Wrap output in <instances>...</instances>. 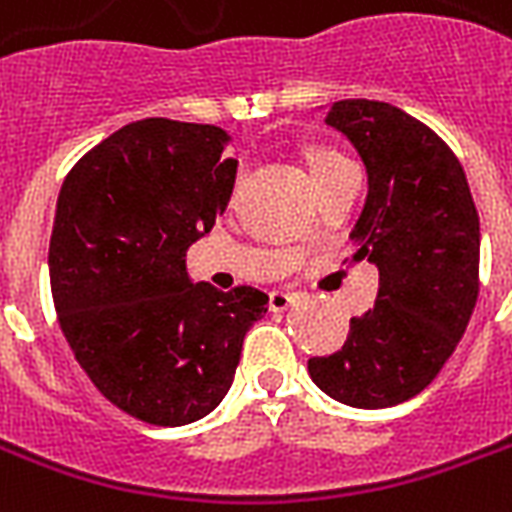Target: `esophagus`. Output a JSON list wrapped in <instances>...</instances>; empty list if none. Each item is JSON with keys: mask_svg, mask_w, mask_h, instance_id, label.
Listing matches in <instances>:
<instances>
[{"mask_svg": "<svg viewBox=\"0 0 512 512\" xmlns=\"http://www.w3.org/2000/svg\"><path fill=\"white\" fill-rule=\"evenodd\" d=\"M292 303H295V295H292V292L273 290L271 295H268V308H271V311H287Z\"/></svg>", "mask_w": 512, "mask_h": 512, "instance_id": "obj_1", "label": "esophagus"}]
</instances>
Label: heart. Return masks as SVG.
<instances>
[{
  "label": "heart",
  "mask_w": 512,
  "mask_h": 512,
  "mask_svg": "<svg viewBox=\"0 0 512 512\" xmlns=\"http://www.w3.org/2000/svg\"><path fill=\"white\" fill-rule=\"evenodd\" d=\"M343 161H346L343 155H338L335 150H325V147H317V150L308 152V163H311V174H314V179L327 174V171L335 169V166Z\"/></svg>",
  "instance_id": "obj_1"
}]
</instances>
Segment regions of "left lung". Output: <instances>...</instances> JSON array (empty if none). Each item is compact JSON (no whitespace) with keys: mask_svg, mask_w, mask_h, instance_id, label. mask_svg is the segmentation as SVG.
<instances>
[{"mask_svg":"<svg viewBox=\"0 0 512 512\" xmlns=\"http://www.w3.org/2000/svg\"><path fill=\"white\" fill-rule=\"evenodd\" d=\"M327 126L349 136L368 169V201L351 230V263L378 265L376 306L351 317L314 384L338 403L389 408L432 384L462 341L481 290V222L454 150L403 109L335 101Z\"/></svg>","mask_w":512,"mask_h":512,"instance_id":"left-lung-1","label":"left lung"}]
</instances>
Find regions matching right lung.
<instances>
[{"instance_id": "add662e5", "label": "right lung", "mask_w": 512, "mask_h": 512, "mask_svg": "<svg viewBox=\"0 0 512 512\" xmlns=\"http://www.w3.org/2000/svg\"><path fill=\"white\" fill-rule=\"evenodd\" d=\"M217 126L147 117L74 163L50 233V290L74 360L109 403L155 427L204 419L228 395L255 287L190 284L187 247L214 228L239 163Z\"/></svg>"}]
</instances>
